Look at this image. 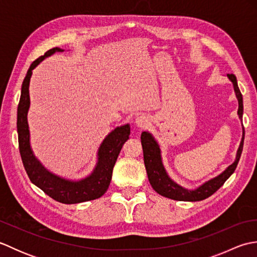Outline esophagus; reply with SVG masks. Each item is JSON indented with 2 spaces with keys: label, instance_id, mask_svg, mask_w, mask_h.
<instances>
[{
  "label": "esophagus",
  "instance_id": "1",
  "mask_svg": "<svg viewBox=\"0 0 257 257\" xmlns=\"http://www.w3.org/2000/svg\"><path fill=\"white\" fill-rule=\"evenodd\" d=\"M135 123H136V125H137L138 128L145 129V128H147L149 125L150 119H149L148 116H146V114H140V116H138L137 118H136Z\"/></svg>",
  "mask_w": 257,
  "mask_h": 257
}]
</instances>
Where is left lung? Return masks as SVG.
Segmentation results:
<instances>
[{
    "instance_id": "8db88e82",
    "label": "left lung",
    "mask_w": 257,
    "mask_h": 257,
    "mask_svg": "<svg viewBox=\"0 0 257 257\" xmlns=\"http://www.w3.org/2000/svg\"><path fill=\"white\" fill-rule=\"evenodd\" d=\"M227 77L232 81L234 91H235L236 98L238 100V110L237 114L239 119H243V97L239 88L237 86V80L235 75L227 74ZM244 127H243V137L241 140V144L236 152V158L231 166H228L224 171H223L219 176L213 178L209 181L204 182L199 188L194 190H188L182 188L181 185L176 183L173 180L168 176L165 167H163L162 159H161V151L159 148L155 138L152 135L148 132H144L141 134V145H143L144 150V160L147 174H148L149 182L151 187L154 188L157 193H159L162 196H166L168 199L177 200V201H201L206 198H209L213 193L219 190L226 180L230 178L233 172L235 171L237 163L239 161V158L242 155L243 150V144H244Z\"/></svg>"
}]
</instances>
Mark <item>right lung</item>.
Wrapping results in <instances>:
<instances>
[{"label":"right lung","mask_w":257,"mask_h":257,"mask_svg":"<svg viewBox=\"0 0 257 257\" xmlns=\"http://www.w3.org/2000/svg\"><path fill=\"white\" fill-rule=\"evenodd\" d=\"M56 52H64V50L59 47H54L33 62L27 70L23 84H22L18 107V123H16L18 124L19 148L23 166L31 181L55 201L65 204H75L98 199L106 193L111 181L112 169L117 161L119 152L123 144L129 139L130 125L127 123L114 128L103 139L99 149H98V161L94 171L85 179L73 181V180L58 177L45 169L33 154L30 144V130L29 123H27V112H29L31 102L29 87L33 73L32 70L43 59L53 55Z\"/></svg>","instance_id":"add662e5"}]
</instances>
